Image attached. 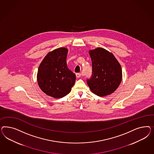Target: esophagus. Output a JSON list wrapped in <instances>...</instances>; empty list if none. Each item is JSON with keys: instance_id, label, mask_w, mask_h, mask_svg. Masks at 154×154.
Listing matches in <instances>:
<instances>
[{"instance_id": "esophagus-1", "label": "esophagus", "mask_w": 154, "mask_h": 154, "mask_svg": "<svg viewBox=\"0 0 154 154\" xmlns=\"http://www.w3.org/2000/svg\"><path fill=\"white\" fill-rule=\"evenodd\" d=\"M81 73H76V77H77V78H79V77H81Z\"/></svg>"}]
</instances>
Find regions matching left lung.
<instances>
[{
	"instance_id": "obj_1",
	"label": "left lung",
	"mask_w": 154,
	"mask_h": 154,
	"mask_svg": "<svg viewBox=\"0 0 154 154\" xmlns=\"http://www.w3.org/2000/svg\"><path fill=\"white\" fill-rule=\"evenodd\" d=\"M92 61V77L87 80L91 91L104 97L113 93L122 80V69L113 54L102 47L89 51Z\"/></svg>"
}]
</instances>
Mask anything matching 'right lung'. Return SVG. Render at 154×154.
<instances>
[{
    "label": "right lung",
    "mask_w": 154,
    "mask_h": 154,
    "mask_svg": "<svg viewBox=\"0 0 154 154\" xmlns=\"http://www.w3.org/2000/svg\"><path fill=\"white\" fill-rule=\"evenodd\" d=\"M68 50L60 47L49 52L38 70L37 82L43 93L54 98H61L69 93L76 77L67 66Z\"/></svg>",
    "instance_id": "1"
}]
</instances>
